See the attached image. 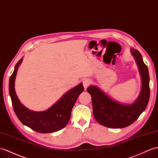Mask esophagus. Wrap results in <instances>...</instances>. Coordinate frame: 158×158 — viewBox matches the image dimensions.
Instances as JSON below:
<instances>
[{
    "instance_id": "esophagus-1",
    "label": "esophagus",
    "mask_w": 158,
    "mask_h": 158,
    "mask_svg": "<svg viewBox=\"0 0 158 158\" xmlns=\"http://www.w3.org/2000/svg\"><path fill=\"white\" fill-rule=\"evenodd\" d=\"M90 83H91V81H90L89 79H84L83 80V87H84V88H85V89H87V87L90 85Z\"/></svg>"
}]
</instances>
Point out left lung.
I'll use <instances>...</instances> for the list:
<instances>
[{
	"label": "left lung",
	"mask_w": 158,
	"mask_h": 158,
	"mask_svg": "<svg viewBox=\"0 0 158 158\" xmlns=\"http://www.w3.org/2000/svg\"><path fill=\"white\" fill-rule=\"evenodd\" d=\"M131 54L137 62L142 81L140 94L133 104L119 103L96 86L90 85L87 89L91 96L95 118L104 127L120 129L131 125L145 110L148 104L150 96L148 69L137 50L131 49Z\"/></svg>",
	"instance_id": "obj_1"
}]
</instances>
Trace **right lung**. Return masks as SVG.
Segmentation results:
<instances>
[{
  "label": "right lung",
  "mask_w": 158,
  "mask_h": 158,
  "mask_svg": "<svg viewBox=\"0 0 158 158\" xmlns=\"http://www.w3.org/2000/svg\"><path fill=\"white\" fill-rule=\"evenodd\" d=\"M23 58H21L15 67L9 85L10 97L17 118L24 125L40 133H53L63 129L70 120L71 110L77 99L83 91V84L80 83L68 91L46 110L42 112L31 110L21 103L15 90V81L18 68Z\"/></svg>",
  "instance_id": "1"
}]
</instances>
